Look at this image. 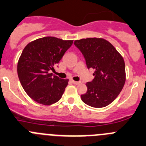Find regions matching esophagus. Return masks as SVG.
Returning a JSON list of instances; mask_svg holds the SVG:
<instances>
[{"instance_id":"esophagus-1","label":"esophagus","mask_w":146,"mask_h":146,"mask_svg":"<svg viewBox=\"0 0 146 146\" xmlns=\"http://www.w3.org/2000/svg\"><path fill=\"white\" fill-rule=\"evenodd\" d=\"M72 83H73V84H75V85H78L80 84L79 81H73V80H72Z\"/></svg>"}]
</instances>
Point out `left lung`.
I'll list each match as a JSON object with an SVG mask.
<instances>
[{"label": "left lung", "instance_id": "1", "mask_svg": "<svg viewBox=\"0 0 146 146\" xmlns=\"http://www.w3.org/2000/svg\"><path fill=\"white\" fill-rule=\"evenodd\" d=\"M74 44L84 56L87 68L94 70V78L86 83L82 101L94 108H103L117 98L126 81L123 57L109 41L102 38L76 40Z\"/></svg>", "mask_w": 146, "mask_h": 146}]
</instances>
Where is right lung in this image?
I'll return each instance as SVG.
<instances>
[{"mask_svg":"<svg viewBox=\"0 0 146 146\" xmlns=\"http://www.w3.org/2000/svg\"><path fill=\"white\" fill-rule=\"evenodd\" d=\"M73 42L48 36L30 42L22 51L17 63L18 77L25 92L38 103L50 106L61 99L69 80L50 71L54 70Z\"/></svg>","mask_w":146,"mask_h":146,"instance_id":"1","label":"right lung"}]
</instances>
